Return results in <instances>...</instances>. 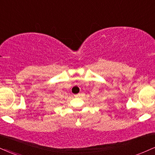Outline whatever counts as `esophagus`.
<instances>
[{"instance_id": "obj_1", "label": "esophagus", "mask_w": 155, "mask_h": 155, "mask_svg": "<svg viewBox=\"0 0 155 155\" xmlns=\"http://www.w3.org/2000/svg\"><path fill=\"white\" fill-rule=\"evenodd\" d=\"M74 97H80V94H75V95H74Z\"/></svg>"}]
</instances>
